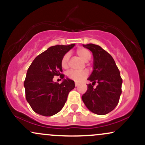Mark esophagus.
Segmentation results:
<instances>
[{"mask_svg": "<svg viewBox=\"0 0 145 145\" xmlns=\"http://www.w3.org/2000/svg\"><path fill=\"white\" fill-rule=\"evenodd\" d=\"M78 85H79V83H78V82H75V86H78Z\"/></svg>", "mask_w": 145, "mask_h": 145, "instance_id": "esophagus-1", "label": "esophagus"}]
</instances>
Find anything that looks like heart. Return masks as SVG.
I'll return each mask as SVG.
<instances>
[{"instance_id":"obj_1","label":"heart","mask_w":145,"mask_h":145,"mask_svg":"<svg viewBox=\"0 0 145 145\" xmlns=\"http://www.w3.org/2000/svg\"><path fill=\"white\" fill-rule=\"evenodd\" d=\"M76 53H77L78 55L80 56V57L82 58L85 62H88V61H90L91 59V52H90L89 50L86 49V48H78L77 50H76ZM69 53H66L65 54H64V56H63L62 59H61V67L64 68V69L67 68L68 65H69ZM67 75L68 78H70V79L76 81V82H80V81H81L82 80L86 78V76H88V74L85 71H75V70H71L68 71Z\"/></svg>"}]
</instances>
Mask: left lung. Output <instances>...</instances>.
<instances>
[{"instance_id": "obj_1", "label": "left lung", "mask_w": 145, "mask_h": 145, "mask_svg": "<svg viewBox=\"0 0 145 145\" xmlns=\"http://www.w3.org/2000/svg\"><path fill=\"white\" fill-rule=\"evenodd\" d=\"M93 56V71L88 78V84L82 99L87 108L95 114L104 115L113 110L119 103L122 78L112 56L97 45L83 44ZM97 83L95 88L93 86Z\"/></svg>"}]
</instances>
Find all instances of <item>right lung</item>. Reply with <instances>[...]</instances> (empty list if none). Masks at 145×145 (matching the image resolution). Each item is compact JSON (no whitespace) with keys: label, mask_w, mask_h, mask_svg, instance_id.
<instances>
[{"label":"right lung","mask_w":145,"mask_h":145,"mask_svg":"<svg viewBox=\"0 0 145 145\" xmlns=\"http://www.w3.org/2000/svg\"><path fill=\"white\" fill-rule=\"evenodd\" d=\"M75 46L57 45L50 47L38 55L28 69L24 82L26 99L37 114L50 116L63 108L69 93L74 89V81L65 79L61 61L63 56ZM54 75L63 79L62 83H54Z\"/></svg>","instance_id":"obj_1"}]
</instances>
